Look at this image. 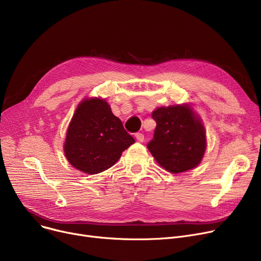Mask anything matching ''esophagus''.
<instances>
[{
    "label": "esophagus",
    "instance_id": "esophagus-1",
    "mask_svg": "<svg viewBox=\"0 0 261 261\" xmlns=\"http://www.w3.org/2000/svg\"><path fill=\"white\" fill-rule=\"evenodd\" d=\"M135 138H136V140H138V141H139V142H141V143H143V142H144V140H145V136H144V134H143V133H141V132L135 133Z\"/></svg>",
    "mask_w": 261,
    "mask_h": 261
}]
</instances>
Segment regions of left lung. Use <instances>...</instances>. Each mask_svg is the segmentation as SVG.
<instances>
[{
    "label": "left lung",
    "mask_w": 261,
    "mask_h": 261,
    "mask_svg": "<svg viewBox=\"0 0 261 261\" xmlns=\"http://www.w3.org/2000/svg\"><path fill=\"white\" fill-rule=\"evenodd\" d=\"M152 118L156 127L147 148L160 165L172 173L197 167L206 149V135L191 107H161L152 112Z\"/></svg>",
    "instance_id": "8db88e82"
}]
</instances>
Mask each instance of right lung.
Wrapping results in <instances>:
<instances>
[{"label":"right lung","instance_id":"1","mask_svg":"<svg viewBox=\"0 0 261 261\" xmlns=\"http://www.w3.org/2000/svg\"><path fill=\"white\" fill-rule=\"evenodd\" d=\"M134 142L109 103L95 97L78 105L66 132L64 154L76 169L96 174L112 167Z\"/></svg>","mask_w":261,"mask_h":261}]
</instances>
